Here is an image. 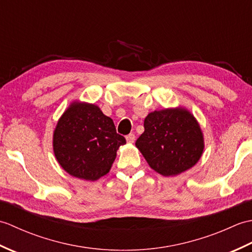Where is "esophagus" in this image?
<instances>
[{"label":"esophagus","mask_w":252,"mask_h":252,"mask_svg":"<svg viewBox=\"0 0 252 252\" xmlns=\"http://www.w3.org/2000/svg\"><path fill=\"white\" fill-rule=\"evenodd\" d=\"M134 141H135V135L133 134V133H130V134L126 136V142L127 143H134Z\"/></svg>","instance_id":"esophagus-1"}]
</instances>
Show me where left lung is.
Listing matches in <instances>:
<instances>
[{
  "mask_svg": "<svg viewBox=\"0 0 252 252\" xmlns=\"http://www.w3.org/2000/svg\"><path fill=\"white\" fill-rule=\"evenodd\" d=\"M144 127L135 146L156 172L178 175L200 159L205 147L202 132L195 117L183 107L151 112Z\"/></svg>",
  "mask_w": 252,
  "mask_h": 252,
  "instance_id": "obj_1",
  "label": "left lung"
}]
</instances>
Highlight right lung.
<instances>
[{
    "label": "right lung",
    "mask_w": 252,
    "mask_h": 252,
    "mask_svg": "<svg viewBox=\"0 0 252 252\" xmlns=\"http://www.w3.org/2000/svg\"><path fill=\"white\" fill-rule=\"evenodd\" d=\"M126 138L98 106L73 103L63 112L53 134V149L61 167L74 178L96 181L109 172Z\"/></svg>",
    "instance_id": "obj_1"
}]
</instances>
